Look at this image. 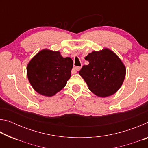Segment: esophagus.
Returning a JSON list of instances; mask_svg holds the SVG:
<instances>
[{
    "label": "esophagus",
    "instance_id": "1",
    "mask_svg": "<svg viewBox=\"0 0 148 148\" xmlns=\"http://www.w3.org/2000/svg\"><path fill=\"white\" fill-rule=\"evenodd\" d=\"M80 69H81V67L77 66V67H74V68H73V71L74 72H77V71H79ZM75 73H76V72H75Z\"/></svg>",
    "mask_w": 148,
    "mask_h": 148
}]
</instances>
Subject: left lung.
Here are the masks:
<instances>
[{"label": "left lung", "mask_w": 148, "mask_h": 148, "mask_svg": "<svg viewBox=\"0 0 148 148\" xmlns=\"http://www.w3.org/2000/svg\"><path fill=\"white\" fill-rule=\"evenodd\" d=\"M89 64L79 71L89 89L99 97H107L118 91L126 75L121 59L108 48L93 51L85 57Z\"/></svg>", "instance_id": "8db88e82"}]
</instances>
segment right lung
Listing matches in <instances>:
<instances>
[{
  "instance_id": "add662e5",
  "label": "right lung",
  "mask_w": 148,
  "mask_h": 148,
  "mask_svg": "<svg viewBox=\"0 0 148 148\" xmlns=\"http://www.w3.org/2000/svg\"><path fill=\"white\" fill-rule=\"evenodd\" d=\"M72 67L73 61L71 57H62L59 51L44 49L29 62L27 75L35 91L50 97L66 86Z\"/></svg>"
}]
</instances>
